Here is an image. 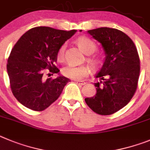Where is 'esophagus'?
Here are the masks:
<instances>
[{"instance_id":"1","label":"esophagus","mask_w":150,"mask_h":150,"mask_svg":"<svg viewBox=\"0 0 150 150\" xmlns=\"http://www.w3.org/2000/svg\"><path fill=\"white\" fill-rule=\"evenodd\" d=\"M75 83H78V84H81V85H84L86 83V82L83 81H80V80H75Z\"/></svg>"}]
</instances>
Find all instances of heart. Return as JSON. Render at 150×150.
<instances>
[{"mask_svg":"<svg viewBox=\"0 0 150 150\" xmlns=\"http://www.w3.org/2000/svg\"><path fill=\"white\" fill-rule=\"evenodd\" d=\"M77 43H78V46L81 48V49L83 51V53L86 54H91L96 49V45L95 42L88 37L81 36L77 40ZM65 48L66 45L63 44L59 49L57 57L60 60H62L63 58ZM88 60L93 66H96L98 64V61L96 58L92 57V58H89ZM89 72H90V68L87 66H76L72 64V63H69L62 69V73L64 76L75 79V80L81 79L83 77L88 75Z\"/></svg>","mask_w":150,"mask_h":150,"instance_id":"obj_1","label":"heart"}]
</instances>
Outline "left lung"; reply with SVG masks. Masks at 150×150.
I'll use <instances>...</instances> for the list:
<instances>
[{
	"label": "left lung",
	"instance_id": "left-lung-1",
	"mask_svg": "<svg viewBox=\"0 0 150 150\" xmlns=\"http://www.w3.org/2000/svg\"><path fill=\"white\" fill-rule=\"evenodd\" d=\"M87 33L102 45L105 57L95 76L100 79L95 83L96 94L84 100L96 114L110 115L125 107L135 93L140 74L138 54L133 41L121 30L100 28Z\"/></svg>",
	"mask_w": 150,
	"mask_h": 150
}]
</instances>
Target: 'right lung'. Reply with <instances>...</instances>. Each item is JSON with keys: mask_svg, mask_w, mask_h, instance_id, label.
<instances>
[{"mask_svg": "<svg viewBox=\"0 0 150 150\" xmlns=\"http://www.w3.org/2000/svg\"><path fill=\"white\" fill-rule=\"evenodd\" d=\"M76 31L36 27L24 33L14 45L6 69L13 94L25 107L36 111L45 110L70 81L60 75L54 63L61 45ZM45 68L59 76L45 79L43 76Z\"/></svg>", "mask_w": 150, "mask_h": 150, "instance_id": "obj_1", "label": "right lung"}]
</instances>
